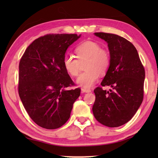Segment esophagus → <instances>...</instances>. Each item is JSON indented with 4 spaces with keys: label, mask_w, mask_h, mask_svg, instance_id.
Masks as SVG:
<instances>
[{
    "label": "esophagus",
    "mask_w": 158,
    "mask_h": 158,
    "mask_svg": "<svg viewBox=\"0 0 158 158\" xmlns=\"http://www.w3.org/2000/svg\"><path fill=\"white\" fill-rule=\"evenodd\" d=\"M81 92L83 93H88V92H91V89H88V88H81Z\"/></svg>",
    "instance_id": "34e87169"
}]
</instances>
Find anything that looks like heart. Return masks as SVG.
I'll use <instances>...</instances> for the list:
<instances>
[{
	"label": "heart",
	"mask_w": 158,
	"mask_h": 158,
	"mask_svg": "<svg viewBox=\"0 0 158 158\" xmlns=\"http://www.w3.org/2000/svg\"><path fill=\"white\" fill-rule=\"evenodd\" d=\"M76 58L66 55L63 59V66L66 73L72 77L79 75L81 64L85 63L86 70L77 79V84L90 88L95 84L98 79L99 73L105 74L110 64V57L106 49L101 48L98 43L94 41H85L79 45L75 49Z\"/></svg>",
	"instance_id": "obj_1"
}]
</instances>
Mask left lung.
<instances>
[{
    "mask_svg": "<svg viewBox=\"0 0 158 158\" xmlns=\"http://www.w3.org/2000/svg\"><path fill=\"white\" fill-rule=\"evenodd\" d=\"M108 43L110 64L101 85L97 87L93 114L102 125L115 127L132 118L141 105L144 96L145 71L138 52L132 43L114 34L95 32Z\"/></svg>",
    "mask_w": 158,
    "mask_h": 158,
    "instance_id": "left-lung-1",
    "label": "left lung"
}]
</instances>
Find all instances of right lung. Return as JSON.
Instances as JSON below:
<instances>
[{
	"instance_id": "right-lung-1",
	"label": "right lung",
	"mask_w": 158,
	"mask_h": 158,
	"mask_svg": "<svg viewBox=\"0 0 158 158\" xmlns=\"http://www.w3.org/2000/svg\"><path fill=\"white\" fill-rule=\"evenodd\" d=\"M77 34H49L35 39L23 53L19 64L18 93L30 117L38 126L56 129L70 115L81 89L63 66L67 48L78 39Z\"/></svg>"
}]
</instances>
